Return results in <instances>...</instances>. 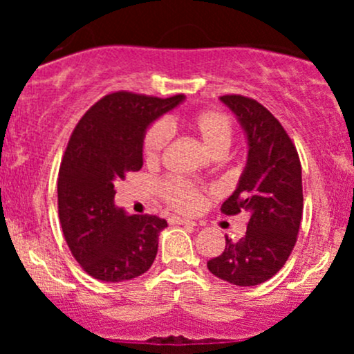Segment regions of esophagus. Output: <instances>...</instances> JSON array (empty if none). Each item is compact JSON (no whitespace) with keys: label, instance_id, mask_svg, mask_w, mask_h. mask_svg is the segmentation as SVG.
Returning a JSON list of instances; mask_svg holds the SVG:
<instances>
[{"label":"esophagus","instance_id":"1","mask_svg":"<svg viewBox=\"0 0 354 354\" xmlns=\"http://www.w3.org/2000/svg\"><path fill=\"white\" fill-rule=\"evenodd\" d=\"M169 223L171 225H186V226H196V223L191 221V219H183V218H178V216H173L169 218Z\"/></svg>","mask_w":354,"mask_h":354}]
</instances>
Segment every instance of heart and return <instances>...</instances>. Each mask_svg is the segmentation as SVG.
Returning <instances> with one entry per match:
<instances>
[{
    "label": "heart",
    "instance_id": "obj_1",
    "mask_svg": "<svg viewBox=\"0 0 354 354\" xmlns=\"http://www.w3.org/2000/svg\"><path fill=\"white\" fill-rule=\"evenodd\" d=\"M183 126L193 135L211 156L225 154L233 140V126L230 118L219 111H200L185 118ZM171 123L151 124L143 138V156L148 163H156L165 153L171 138ZM161 196L169 206L183 213H193L200 208L201 196L196 188L185 181H165L160 188Z\"/></svg>",
    "mask_w": 354,
    "mask_h": 354
}]
</instances>
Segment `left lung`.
<instances>
[{
    "instance_id": "obj_1",
    "label": "left lung",
    "mask_w": 354,
    "mask_h": 354,
    "mask_svg": "<svg viewBox=\"0 0 354 354\" xmlns=\"http://www.w3.org/2000/svg\"><path fill=\"white\" fill-rule=\"evenodd\" d=\"M236 116L248 145L246 166L225 214H248L246 234L226 236V248L208 270L236 286H256L281 270L293 251L303 216L301 163L293 141L258 101L239 95L219 98Z\"/></svg>"
}]
</instances>
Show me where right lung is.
Returning <instances> with one entry per match:
<instances>
[{"instance_id": "right-lung-1", "label": "right lung", "mask_w": 354, "mask_h": 354, "mask_svg": "<svg viewBox=\"0 0 354 354\" xmlns=\"http://www.w3.org/2000/svg\"><path fill=\"white\" fill-rule=\"evenodd\" d=\"M185 101L113 93L76 124L58 176V211L64 239L93 278L120 283L146 273L168 223L128 214L115 203V183L143 166V138L158 118Z\"/></svg>"}]
</instances>
